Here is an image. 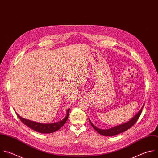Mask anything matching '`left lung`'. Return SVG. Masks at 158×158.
Instances as JSON below:
<instances>
[{
    "label": "left lung",
    "instance_id": "obj_1",
    "mask_svg": "<svg viewBox=\"0 0 158 158\" xmlns=\"http://www.w3.org/2000/svg\"><path fill=\"white\" fill-rule=\"evenodd\" d=\"M144 105L143 106V107L141 108V109L139 110V111L129 121L123 123L122 124L120 125H118L116 127H113L111 128L110 129H107V130H103V129H100L98 128H97V127H95L90 121V119H89V121L91 125V127L93 128V129L97 131L99 134H100L101 135L103 136H114L116 135H118L121 133H123L124 131H125L126 130H128L129 128H130L131 127H132L136 123V122L137 121V120L138 119V118H139L142 110L143 108Z\"/></svg>",
    "mask_w": 158,
    "mask_h": 158
}]
</instances>
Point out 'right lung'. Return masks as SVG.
Instances as JSON below:
<instances>
[{"instance_id": "1", "label": "right lung", "mask_w": 158, "mask_h": 158, "mask_svg": "<svg viewBox=\"0 0 158 158\" xmlns=\"http://www.w3.org/2000/svg\"><path fill=\"white\" fill-rule=\"evenodd\" d=\"M69 112H70V108H69L67 110V115L64 119H62L58 122L53 123H50V124H48H48H43V123H37L35 121H30V120L23 118L21 116H20L18 114H17V113L16 114H17V116L19 117V118L22 121V123L23 124H25L26 126H27L28 127L31 128V130H33L37 132L40 133L47 134V133H53V132L58 130L59 129H60L66 123V121L68 119L69 115Z\"/></svg>"}]
</instances>
